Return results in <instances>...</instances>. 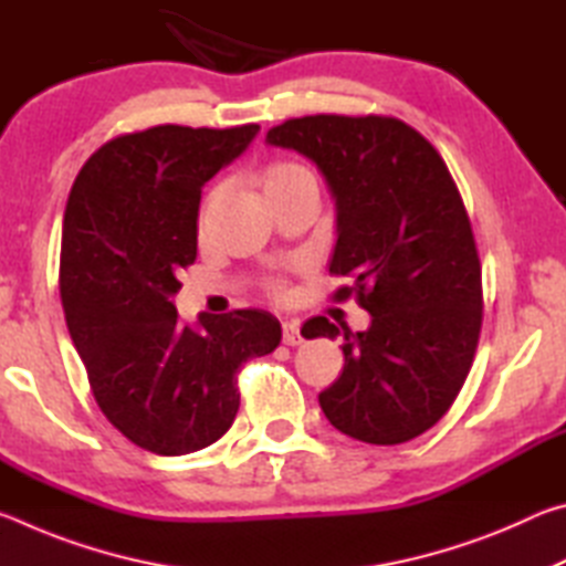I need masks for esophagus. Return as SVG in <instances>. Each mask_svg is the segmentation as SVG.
Returning <instances> with one entry per match:
<instances>
[{
  "mask_svg": "<svg viewBox=\"0 0 566 566\" xmlns=\"http://www.w3.org/2000/svg\"><path fill=\"white\" fill-rule=\"evenodd\" d=\"M282 342L290 344V347H296L302 344V334H300V322H284L282 324Z\"/></svg>",
  "mask_w": 566,
  "mask_h": 566,
  "instance_id": "obj_1",
  "label": "esophagus"
}]
</instances>
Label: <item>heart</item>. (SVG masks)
I'll return each instance as SVG.
<instances>
[{
  "label": "heart",
  "mask_w": 566,
  "mask_h": 566,
  "mask_svg": "<svg viewBox=\"0 0 566 566\" xmlns=\"http://www.w3.org/2000/svg\"><path fill=\"white\" fill-rule=\"evenodd\" d=\"M256 181H260L264 197H270V195H274V191L302 185V181H314V177L310 169L296 165V161H272V165H266L260 175H256ZM274 286L280 290V284H274Z\"/></svg>",
  "instance_id": "1"
}]
</instances>
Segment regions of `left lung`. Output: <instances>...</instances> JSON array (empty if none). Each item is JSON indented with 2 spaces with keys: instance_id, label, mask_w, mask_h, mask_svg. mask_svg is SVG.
Segmentation results:
<instances>
[{
  "instance_id": "1",
  "label": "left lung",
  "mask_w": 566,
  "mask_h": 566,
  "mask_svg": "<svg viewBox=\"0 0 566 566\" xmlns=\"http://www.w3.org/2000/svg\"><path fill=\"white\" fill-rule=\"evenodd\" d=\"M274 147L312 159L337 205L329 272L352 276L369 329L314 317L302 334L344 337V369L319 395L324 417L367 444H401L442 419L472 369L482 329V264L439 151L395 117L286 119Z\"/></svg>"
}]
</instances>
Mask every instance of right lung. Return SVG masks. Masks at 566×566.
I'll list each match as a JSON object with an SVG mask.
<instances>
[{
    "instance_id": "1",
    "label": "right lung",
    "mask_w": 566,
    "mask_h": 566,
    "mask_svg": "<svg viewBox=\"0 0 566 566\" xmlns=\"http://www.w3.org/2000/svg\"><path fill=\"white\" fill-rule=\"evenodd\" d=\"M256 132L159 124L122 134L84 161L66 199V327L104 417L147 452L214 444L237 417V371L282 339L270 312H202L185 324L171 302L197 260L202 187Z\"/></svg>"
}]
</instances>
